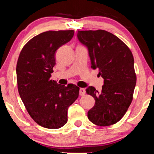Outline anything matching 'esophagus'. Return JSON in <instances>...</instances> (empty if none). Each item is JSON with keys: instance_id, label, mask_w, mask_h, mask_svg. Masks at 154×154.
<instances>
[{"instance_id": "obj_1", "label": "esophagus", "mask_w": 154, "mask_h": 154, "mask_svg": "<svg viewBox=\"0 0 154 154\" xmlns=\"http://www.w3.org/2000/svg\"><path fill=\"white\" fill-rule=\"evenodd\" d=\"M80 95L83 96L85 94V88H80Z\"/></svg>"}]
</instances>
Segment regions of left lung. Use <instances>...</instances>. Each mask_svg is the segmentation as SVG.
Masks as SVG:
<instances>
[{
	"instance_id": "left-lung-1",
	"label": "left lung",
	"mask_w": 154,
	"mask_h": 154,
	"mask_svg": "<svg viewBox=\"0 0 154 154\" xmlns=\"http://www.w3.org/2000/svg\"><path fill=\"white\" fill-rule=\"evenodd\" d=\"M78 38L88 48L91 67L104 79L102 91L92 86L86 93L95 100L88 119L96 125L109 126L125 114L132 99L137 76L131 50L119 38L104 30L78 31Z\"/></svg>"
}]
</instances>
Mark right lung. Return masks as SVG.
<instances>
[{
    "mask_svg": "<svg viewBox=\"0 0 154 154\" xmlns=\"http://www.w3.org/2000/svg\"><path fill=\"white\" fill-rule=\"evenodd\" d=\"M73 30L48 31L32 38L21 50L17 63L20 96L27 112L37 124L58 129L67 123V111L79 95L74 84L65 86L50 79L55 52L71 41Z\"/></svg>",
    "mask_w": 154,
    "mask_h": 154,
    "instance_id": "add662e5",
    "label": "right lung"
}]
</instances>
